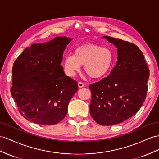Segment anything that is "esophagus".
I'll return each mask as SVG.
<instances>
[{
  "mask_svg": "<svg viewBox=\"0 0 159 159\" xmlns=\"http://www.w3.org/2000/svg\"><path fill=\"white\" fill-rule=\"evenodd\" d=\"M78 86L79 88H82L83 87H84V84L82 82H79L78 83Z\"/></svg>",
  "mask_w": 159,
  "mask_h": 159,
  "instance_id": "obj_1",
  "label": "esophagus"
}]
</instances>
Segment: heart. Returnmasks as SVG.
<instances>
[{
  "label": "heart",
  "mask_w": 159,
  "mask_h": 159,
  "mask_svg": "<svg viewBox=\"0 0 159 159\" xmlns=\"http://www.w3.org/2000/svg\"><path fill=\"white\" fill-rule=\"evenodd\" d=\"M113 60L112 52L109 48L94 43H84L76 47L74 55L64 57L62 66L64 72L75 76L84 64V70L92 79H98L107 75Z\"/></svg>",
  "instance_id": "obj_1"
}]
</instances>
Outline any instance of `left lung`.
<instances>
[{
  "label": "left lung",
  "mask_w": 159,
  "mask_h": 159,
  "mask_svg": "<svg viewBox=\"0 0 159 159\" xmlns=\"http://www.w3.org/2000/svg\"><path fill=\"white\" fill-rule=\"evenodd\" d=\"M117 49V61L110 75L89 85L90 113L97 124L121 123L139 111L147 93L149 69L135 44L103 36Z\"/></svg>",
  "instance_id": "left-lung-1"
}]
</instances>
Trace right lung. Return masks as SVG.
Returning a JSON list of instances; mask_svg holds the SVG:
<instances>
[{
  "label": "right lung",
  "mask_w": 159,
  "mask_h": 159,
  "mask_svg": "<svg viewBox=\"0 0 159 159\" xmlns=\"http://www.w3.org/2000/svg\"><path fill=\"white\" fill-rule=\"evenodd\" d=\"M67 37H56L27 48L13 66L12 97L27 120L54 125L66 116L68 105L78 91V83L66 76L61 62Z\"/></svg>",
  "instance_id": "right-lung-1"
}]
</instances>
